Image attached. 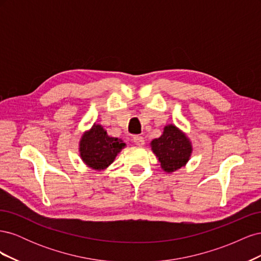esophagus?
Instances as JSON below:
<instances>
[{
	"instance_id": "obj_1",
	"label": "esophagus",
	"mask_w": 261,
	"mask_h": 261,
	"mask_svg": "<svg viewBox=\"0 0 261 261\" xmlns=\"http://www.w3.org/2000/svg\"><path fill=\"white\" fill-rule=\"evenodd\" d=\"M133 141H134V143H135L136 146H144V144H145L144 137L138 136V135H135V136L133 137Z\"/></svg>"
}]
</instances>
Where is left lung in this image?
Instances as JSON below:
<instances>
[{
	"mask_svg": "<svg viewBox=\"0 0 261 261\" xmlns=\"http://www.w3.org/2000/svg\"><path fill=\"white\" fill-rule=\"evenodd\" d=\"M151 149L159 159L161 168L169 173L184 167L193 150L185 134L172 124L165 126L162 135L151 141Z\"/></svg>",
	"mask_w": 261,
	"mask_h": 261,
	"instance_id": "1",
	"label": "left lung"
}]
</instances>
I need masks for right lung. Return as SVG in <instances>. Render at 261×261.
<instances>
[{
    "label": "right lung",
    "instance_id": "obj_1",
    "mask_svg": "<svg viewBox=\"0 0 261 261\" xmlns=\"http://www.w3.org/2000/svg\"><path fill=\"white\" fill-rule=\"evenodd\" d=\"M124 147L123 140L108 136L101 125L94 124L89 132L83 135L80 151L83 161L89 168L103 170L114 161L117 153Z\"/></svg>",
    "mask_w": 261,
    "mask_h": 261
}]
</instances>
